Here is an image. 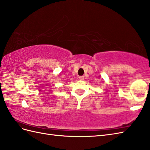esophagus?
<instances>
[{
    "mask_svg": "<svg viewBox=\"0 0 150 150\" xmlns=\"http://www.w3.org/2000/svg\"><path fill=\"white\" fill-rule=\"evenodd\" d=\"M79 78V80H83L84 79V76H80Z\"/></svg>",
    "mask_w": 150,
    "mask_h": 150,
    "instance_id": "34e87169",
    "label": "esophagus"
}]
</instances>
